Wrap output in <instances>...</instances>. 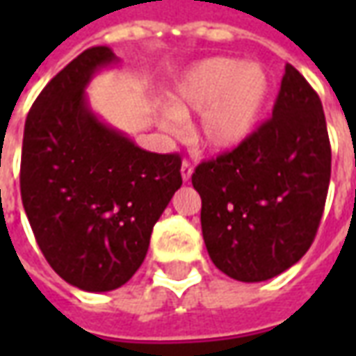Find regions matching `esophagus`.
Here are the masks:
<instances>
[{
	"label": "esophagus",
	"mask_w": 356,
	"mask_h": 356,
	"mask_svg": "<svg viewBox=\"0 0 356 356\" xmlns=\"http://www.w3.org/2000/svg\"><path fill=\"white\" fill-rule=\"evenodd\" d=\"M193 170L194 168L191 162H186L185 160V162L181 163V177H183V181H185V183L186 181H191V177H193Z\"/></svg>",
	"instance_id": "esophagus-1"
}]
</instances>
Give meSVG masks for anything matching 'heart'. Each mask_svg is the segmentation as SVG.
Segmentation results:
<instances>
[{"mask_svg":"<svg viewBox=\"0 0 356 356\" xmlns=\"http://www.w3.org/2000/svg\"><path fill=\"white\" fill-rule=\"evenodd\" d=\"M273 97V76L261 63L209 57L181 74L160 118L163 131L177 133L200 114L196 139L211 152H231L252 139Z\"/></svg>","mask_w":356,"mask_h":356,"instance_id":"b5f03b06","label":"heart"}]
</instances>
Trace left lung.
Here are the masks:
<instances>
[{
	"instance_id": "1",
	"label": "left lung",
	"mask_w": 356,
	"mask_h": 356,
	"mask_svg": "<svg viewBox=\"0 0 356 356\" xmlns=\"http://www.w3.org/2000/svg\"><path fill=\"white\" fill-rule=\"evenodd\" d=\"M330 171L321 99L286 65L273 118L242 147L193 173L213 265L240 282H263L296 265L321 225Z\"/></svg>"
}]
</instances>
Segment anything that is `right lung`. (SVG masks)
<instances>
[{
	"mask_svg": "<svg viewBox=\"0 0 356 356\" xmlns=\"http://www.w3.org/2000/svg\"><path fill=\"white\" fill-rule=\"evenodd\" d=\"M118 63L91 47L43 88L24 125L20 196L38 246L86 291L124 286L145 261L156 221L181 179V156L137 147L89 104V81Z\"/></svg>",
	"mask_w": 356,
	"mask_h": 356,
	"instance_id": "1",
	"label": "right lung"
}]
</instances>
